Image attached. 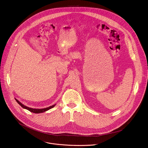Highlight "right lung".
<instances>
[{"mask_svg": "<svg viewBox=\"0 0 148 148\" xmlns=\"http://www.w3.org/2000/svg\"><path fill=\"white\" fill-rule=\"evenodd\" d=\"M15 100H16V101L17 102V103H18V104H20V106L21 107H23V108L26 109V110L29 111L30 112H33V113H35V114H39V113L44 112H45V111L49 110L50 109L53 108V107L56 105V104H54V105H53V106H50L49 107L45 108H40V109H38V108H32L28 107H27V106H26L23 104L21 102H20V101L16 98H15Z\"/></svg>", "mask_w": 148, "mask_h": 148, "instance_id": "right-lung-1", "label": "right lung"}]
</instances>
